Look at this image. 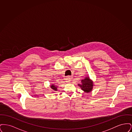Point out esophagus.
I'll return each instance as SVG.
<instances>
[{
  "mask_svg": "<svg viewBox=\"0 0 132 132\" xmlns=\"http://www.w3.org/2000/svg\"><path fill=\"white\" fill-rule=\"evenodd\" d=\"M65 82H67V83L70 82V81H71V78H70V77H68V76L67 77L65 78Z\"/></svg>",
  "mask_w": 132,
  "mask_h": 132,
  "instance_id": "esophagus-1",
  "label": "esophagus"
}]
</instances>
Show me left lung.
Listing matches in <instances>:
<instances>
[{
  "label": "left lung",
  "mask_w": 132,
  "mask_h": 132,
  "mask_svg": "<svg viewBox=\"0 0 132 132\" xmlns=\"http://www.w3.org/2000/svg\"><path fill=\"white\" fill-rule=\"evenodd\" d=\"M78 85L86 93H90L93 90L94 86L93 81L89 78V76H87L82 79L81 84H79Z\"/></svg>",
  "instance_id": "left-lung-1"
}]
</instances>
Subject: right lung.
<instances>
[{"label":"right lung","mask_w":132,"mask_h":132,"mask_svg":"<svg viewBox=\"0 0 132 132\" xmlns=\"http://www.w3.org/2000/svg\"><path fill=\"white\" fill-rule=\"evenodd\" d=\"M50 88L51 90H52V93H55V92L57 91V88H58V86H56L55 84H52L50 86Z\"/></svg>","instance_id":"1"}]
</instances>
